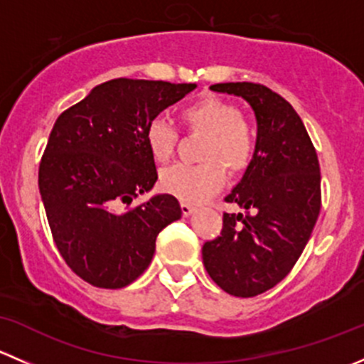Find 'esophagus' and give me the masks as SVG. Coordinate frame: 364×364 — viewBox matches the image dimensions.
<instances>
[{
  "mask_svg": "<svg viewBox=\"0 0 364 364\" xmlns=\"http://www.w3.org/2000/svg\"><path fill=\"white\" fill-rule=\"evenodd\" d=\"M193 211H196V205L188 204V203H181V213H183V216L192 215Z\"/></svg>",
  "mask_w": 364,
  "mask_h": 364,
  "instance_id": "esophagus-1",
  "label": "esophagus"
}]
</instances>
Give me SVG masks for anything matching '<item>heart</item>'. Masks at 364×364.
Returning <instances> with one entry per match:
<instances>
[{
  "label": "heart",
  "instance_id": "1",
  "mask_svg": "<svg viewBox=\"0 0 364 364\" xmlns=\"http://www.w3.org/2000/svg\"><path fill=\"white\" fill-rule=\"evenodd\" d=\"M179 116L188 134L204 135L199 148L203 161L165 168L160 186L183 203H200L222 188L225 168L232 174L247 171L255 155L257 135L236 104L213 95L183 107ZM178 142V130L164 117H155L146 127V146L159 164H167L174 156Z\"/></svg>",
  "mask_w": 364,
  "mask_h": 364
}]
</instances>
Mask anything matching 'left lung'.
<instances>
[{"mask_svg": "<svg viewBox=\"0 0 364 364\" xmlns=\"http://www.w3.org/2000/svg\"><path fill=\"white\" fill-rule=\"evenodd\" d=\"M243 97L257 117V148L243 179L225 197L220 236L205 241V271L230 296L253 297L280 284L303 253L321 213L317 151L291 104L255 82L213 84Z\"/></svg>", "mask_w": 364, "mask_h": 364, "instance_id": "8db88e82", "label": "left lung"}]
</instances>
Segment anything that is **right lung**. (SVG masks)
<instances>
[{"instance_id": "obj_1", "label": "right lung", "mask_w": 364, "mask_h": 364, "mask_svg": "<svg viewBox=\"0 0 364 364\" xmlns=\"http://www.w3.org/2000/svg\"><path fill=\"white\" fill-rule=\"evenodd\" d=\"M192 90L196 84L112 79L54 123L38 167L40 196L56 248L90 285L132 284L151 262L160 230L181 218L168 193L130 204L159 179L146 127Z\"/></svg>"}]
</instances>
